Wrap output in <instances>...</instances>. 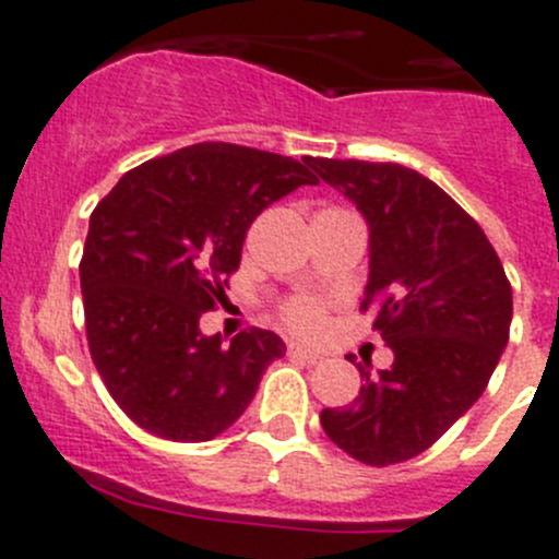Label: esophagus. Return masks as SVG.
I'll use <instances>...</instances> for the list:
<instances>
[{"mask_svg": "<svg viewBox=\"0 0 559 559\" xmlns=\"http://www.w3.org/2000/svg\"><path fill=\"white\" fill-rule=\"evenodd\" d=\"M289 356H292V358H304V361H309V364L322 361L320 353H317V350H309V347H304V344H295V342L289 344Z\"/></svg>", "mask_w": 559, "mask_h": 559, "instance_id": "34e87169", "label": "esophagus"}]
</instances>
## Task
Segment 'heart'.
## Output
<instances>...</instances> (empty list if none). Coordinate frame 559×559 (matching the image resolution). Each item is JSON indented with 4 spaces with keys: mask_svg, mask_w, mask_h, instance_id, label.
Wrapping results in <instances>:
<instances>
[{
    "mask_svg": "<svg viewBox=\"0 0 559 559\" xmlns=\"http://www.w3.org/2000/svg\"><path fill=\"white\" fill-rule=\"evenodd\" d=\"M281 320L289 331L295 333H304V336H311L322 328L325 322V306L322 300L311 295H297L289 297L284 306H281Z\"/></svg>",
    "mask_w": 559,
    "mask_h": 559,
    "instance_id": "1",
    "label": "heart"
}]
</instances>
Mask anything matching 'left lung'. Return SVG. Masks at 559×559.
<instances>
[{
	"instance_id": "1",
	"label": "left lung",
	"mask_w": 559,
	"mask_h": 559,
	"mask_svg": "<svg viewBox=\"0 0 559 559\" xmlns=\"http://www.w3.org/2000/svg\"><path fill=\"white\" fill-rule=\"evenodd\" d=\"M322 181L369 223L361 311L394 353L353 405L325 408L322 430L367 466L432 447L479 400L510 336L513 289L483 228L450 195L397 162L311 156ZM350 358V356H347Z\"/></svg>"
}]
</instances>
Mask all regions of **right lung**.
I'll list each match as a JSON object with an SVG mask.
<instances>
[{"label": "right lung", "mask_w": 559, "mask_h": 559, "mask_svg": "<svg viewBox=\"0 0 559 559\" xmlns=\"http://www.w3.org/2000/svg\"><path fill=\"white\" fill-rule=\"evenodd\" d=\"M300 185H317L309 156L198 143L132 168L93 209L80 262L87 347L115 403L151 436H221L286 353L273 331L223 344L198 320L226 297L250 223Z\"/></svg>", "instance_id": "1"}]
</instances>
